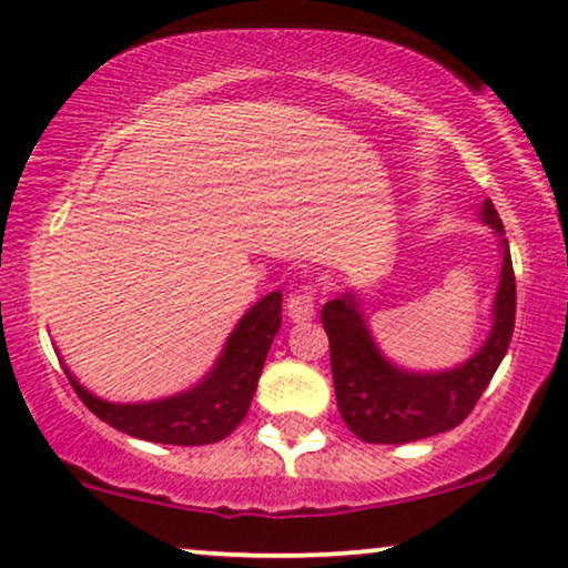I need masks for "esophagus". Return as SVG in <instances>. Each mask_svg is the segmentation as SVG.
<instances>
[{"label": "esophagus", "mask_w": 568, "mask_h": 568, "mask_svg": "<svg viewBox=\"0 0 568 568\" xmlns=\"http://www.w3.org/2000/svg\"><path fill=\"white\" fill-rule=\"evenodd\" d=\"M316 291L314 285H298L296 291H291V296L285 298V312L293 322H308L316 314Z\"/></svg>", "instance_id": "34e87169"}]
</instances>
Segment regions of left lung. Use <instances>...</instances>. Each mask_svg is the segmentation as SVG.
Segmentation results:
<instances>
[{
	"mask_svg": "<svg viewBox=\"0 0 568 568\" xmlns=\"http://www.w3.org/2000/svg\"><path fill=\"white\" fill-rule=\"evenodd\" d=\"M483 221L504 236V223L490 200L483 205ZM514 314L517 283L506 241L494 329L486 345L455 372H399L376 351L351 296L327 301L322 306V324L329 337L332 379L345 426L366 444H407L459 426L473 413L488 382L494 379L498 363L509 351Z\"/></svg>",
	"mask_w": 568,
	"mask_h": 568,
	"instance_id": "8db88e82",
	"label": "left lung"
}]
</instances>
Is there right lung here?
Listing matches in <instances>:
<instances>
[{
    "label": "right lung",
    "instance_id": "obj_1",
    "mask_svg": "<svg viewBox=\"0 0 568 568\" xmlns=\"http://www.w3.org/2000/svg\"><path fill=\"white\" fill-rule=\"evenodd\" d=\"M280 308H283V293L275 291L264 296L252 312H246L229 337L213 374L184 395L142 405H113L90 395L64 368L67 379L90 413L134 438L176 444V447L215 444L233 434V428L246 418L264 358L283 322Z\"/></svg>",
    "mask_w": 568,
    "mask_h": 568
}]
</instances>
